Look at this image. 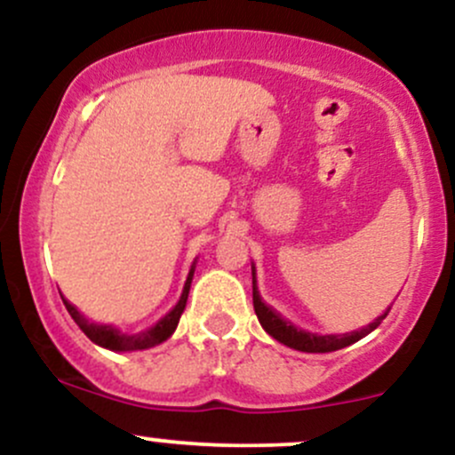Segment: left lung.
<instances>
[{
  "instance_id": "obj_1",
  "label": "left lung",
  "mask_w": 455,
  "mask_h": 455,
  "mask_svg": "<svg viewBox=\"0 0 455 455\" xmlns=\"http://www.w3.org/2000/svg\"><path fill=\"white\" fill-rule=\"evenodd\" d=\"M252 304H254V312H257L259 323L263 325L265 331L269 333L271 338L286 344V347L295 348V351H304V353H331L338 351V348L348 347V344L362 340L363 336H368L370 331H374L380 325L387 312L383 316L374 318V323H370L368 327H362L359 331H351V333H342V336H318V333H310L304 331V329H297L293 323L284 321L274 307H269L260 299L259 295V286H257V274H254L252 267Z\"/></svg>"
}]
</instances>
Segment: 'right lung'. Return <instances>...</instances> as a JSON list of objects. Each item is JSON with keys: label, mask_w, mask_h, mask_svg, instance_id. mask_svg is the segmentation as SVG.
Returning a JSON list of instances; mask_svg holds the SVG:
<instances>
[{"label": "right lung", "mask_w": 455, "mask_h": 455, "mask_svg": "<svg viewBox=\"0 0 455 455\" xmlns=\"http://www.w3.org/2000/svg\"><path fill=\"white\" fill-rule=\"evenodd\" d=\"M192 275H195V263H192L190 274H188V278H186L184 291H181L180 301L173 306V310H171L166 316H162L154 327L148 329V331H140V333H124L113 325L92 323L90 318L83 316L81 312H78L76 307L66 299V297H61V299H64L66 310L70 312L72 318H75L76 325L81 327V331L85 333L92 342H96L98 347L108 348V351H143V348H151V347H156V344L164 342L166 338H171V333L175 331L181 312H184V307H186L188 293H190Z\"/></svg>", "instance_id": "obj_1"}]
</instances>
